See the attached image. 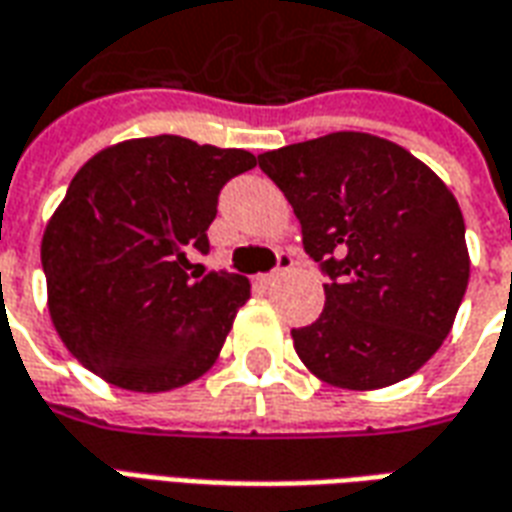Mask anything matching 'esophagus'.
<instances>
[{
  "label": "esophagus",
  "mask_w": 512,
  "mask_h": 512,
  "mask_svg": "<svg viewBox=\"0 0 512 512\" xmlns=\"http://www.w3.org/2000/svg\"><path fill=\"white\" fill-rule=\"evenodd\" d=\"M290 268H293V257L290 255H279V266L271 271V274H266V282H274V279L285 277Z\"/></svg>",
  "instance_id": "obj_1"
}]
</instances>
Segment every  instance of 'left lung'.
<instances>
[{"instance_id":"obj_1","label":"left lung","mask_w":512,"mask_h":512,"mask_svg":"<svg viewBox=\"0 0 512 512\" xmlns=\"http://www.w3.org/2000/svg\"><path fill=\"white\" fill-rule=\"evenodd\" d=\"M329 277L326 307L293 329L310 373L340 389H381L428 362L469 285L463 213L406 147L337 131L257 156Z\"/></svg>"}]
</instances>
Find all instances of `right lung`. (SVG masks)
Returning <instances> with one entry per match:
<instances>
[{
  "instance_id": "obj_1",
  "label": "right lung",
  "mask_w": 512,
  "mask_h": 512,
  "mask_svg": "<svg viewBox=\"0 0 512 512\" xmlns=\"http://www.w3.org/2000/svg\"><path fill=\"white\" fill-rule=\"evenodd\" d=\"M257 158L161 134L95 153L46 224L40 260L54 329L95 376L169 392L208 373L249 279L189 271L208 252L219 191Z\"/></svg>"
}]
</instances>
